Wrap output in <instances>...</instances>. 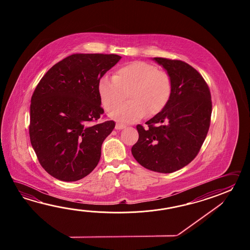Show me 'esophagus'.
Returning <instances> with one entry per match:
<instances>
[{
	"mask_svg": "<svg viewBox=\"0 0 250 250\" xmlns=\"http://www.w3.org/2000/svg\"><path fill=\"white\" fill-rule=\"evenodd\" d=\"M124 127H126V125H124L123 123H116V125H115L116 129H123Z\"/></svg>",
	"mask_w": 250,
	"mask_h": 250,
	"instance_id": "1",
	"label": "esophagus"
}]
</instances>
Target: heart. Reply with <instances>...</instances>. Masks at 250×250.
Returning <instances> with one entry per match:
<instances>
[{
	"label": "heart",
	"instance_id": "b5f03b06",
	"mask_svg": "<svg viewBox=\"0 0 250 250\" xmlns=\"http://www.w3.org/2000/svg\"><path fill=\"white\" fill-rule=\"evenodd\" d=\"M172 84L170 76L145 62H132L114 72L112 78L102 77L97 93L103 106L112 112L125 99L129 102L119 107L112 116L123 123H135L145 114H156L170 100Z\"/></svg>",
	"mask_w": 250,
	"mask_h": 250
}]
</instances>
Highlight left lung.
Segmentation results:
<instances>
[{
	"mask_svg": "<svg viewBox=\"0 0 250 250\" xmlns=\"http://www.w3.org/2000/svg\"><path fill=\"white\" fill-rule=\"evenodd\" d=\"M170 76L172 91L167 105L138 124V140L131 148L134 158L150 170L170 173L188 165L207 138L212 100L207 82L189 64L180 60L154 58Z\"/></svg>",
	"mask_w": 250,
	"mask_h": 250,
	"instance_id": "1",
	"label": "left lung"
}]
</instances>
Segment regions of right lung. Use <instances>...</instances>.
I'll list each match as a JSON object with an SVG mask.
<instances>
[{
	"mask_svg": "<svg viewBox=\"0 0 250 250\" xmlns=\"http://www.w3.org/2000/svg\"><path fill=\"white\" fill-rule=\"evenodd\" d=\"M117 54L75 53L53 65L33 93L29 137L42 168L55 179L76 181L98 165L113 121L104 113L97 83L121 60Z\"/></svg>",
	"mask_w": 250,
	"mask_h": 250,
	"instance_id": "add662e5",
	"label": "right lung"
}]
</instances>
